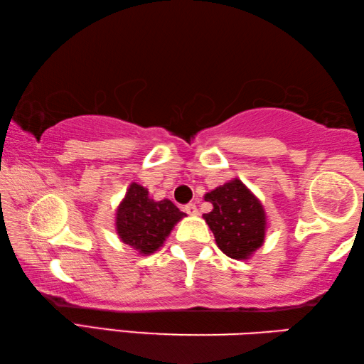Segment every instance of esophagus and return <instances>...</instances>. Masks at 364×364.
I'll return each instance as SVG.
<instances>
[{
    "instance_id": "1",
    "label": "esophagus",
    "mask_w": 364,
    "mask_h": 364,
    "mask_svg": "<svg viewBox=\"0 0 364 364\" xmlns=\"http://www.w3.org/2000/svg\"><path fill=\"white\" fill-rule=\"evenodd\" d=\"M186 213L190 214V215H196V214H198V209H196L195 203H188V205L186 206Z\"/></svg>"
}]
</instances>
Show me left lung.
I'll return each mask as SVG.
<instances>
[{
    "label": "left lung",
    "instance_id": "1",
    "mask_svg": "<svg viewBox=\"0 0 364 364\" xmlns=\"http://www.w3.org/2000/svg\"><path fill=\"white\" fill-rule=\"evenodd\" d=\"M213 211L203 214L225 256L245 260L264 245L267 215L262 203L240 178L205 195Z\"/></svg>",
    "mask_w": 364,
    "mask_h": 364
}]
</instances>
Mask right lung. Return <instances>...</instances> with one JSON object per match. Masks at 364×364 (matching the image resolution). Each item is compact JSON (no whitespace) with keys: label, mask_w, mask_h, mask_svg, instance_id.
I'll return each mask as SVG.
<instances>
[{"label":"right lung","mask_w":364,"mask_h":364,"mask_svg":"<svg viewBox=\"0 0 364 364\" xmlns=\"http://www.w3.org/2000/svg\"><path fill=\"white\" fill-rule=\"evenodd\" d=\"M182 218H186V213H182L174 203L151 200L149 190L132 182L117 209L114 227L124 245L146 256L163 246Z\"/></svg>","instance_id":"add662e5"}]
</instances>
